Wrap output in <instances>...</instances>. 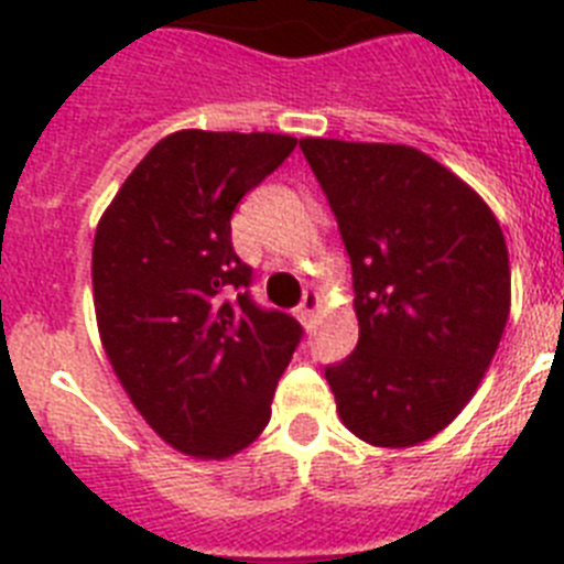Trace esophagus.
<instances>
[{"mask_svg":"<svg viewBox=\"0 0 564 564\" xmlns=\"http://www.w3.org/2000/svg\"><path fill=\"white\" fill-rule=\"evenodd\" d=\"M316 311H318V293H305V299H302V305H299L296 316L299 322L311 330L313 327V318H316Z\"/></svg>","mask_w":564,"mask_h":564,"instance_id":"obj_1","label":"esophagus"}]
</instances>
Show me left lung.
<instances>
[{
  "instance_id": "left-lung-1",
  "label": "left lung",
  "mask_w": 564,
  "mask_h": 564,
  "mask_svg": "<svg viewBox=\"0 0 564 564\" xmlns=\"http://www.w3.org/2000/svg\"><path fill=\"white\" fill-rule=\"evenodd\" d=\"M352 265L358 344L327 364L344 426L403 449L471 401L511 311L500 223L475 188L401 143L299 141Z\"/></svg>"
}]
</instances>
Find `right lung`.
Wrapping results in <instances>:
<instances>
[{"label": "right lung", "instance_id": "obj_1", "mask_svg": "<svg viewBox=\"0 0 564 564\" xmlns=\"http://www.w3.org/2000/svg\"><path fill=\"white\" fill-rule=\"evenodd\" d=\"M296 138L183 129L154 143L104 212L93 246L98 333L115 376L169 446L246 449L305 330L251 296L231 214Z\"/></svg>", "mask_w": 564, "mask_h": 564}]
</instances>
